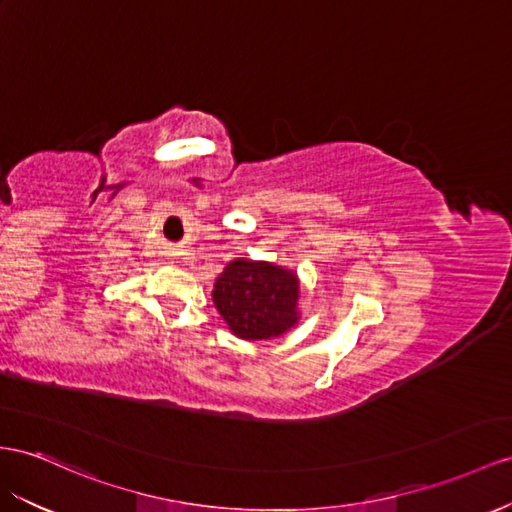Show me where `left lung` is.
<instances>
[{
	"instance_id": "1",
	"label": "left lung",
	"mask_w": 512,
	"mask_h": 512,
	"mask_svg": "<svg viewBox=\"0 0 512 512\" xmlns=\"http://www.w3.org/2000/svg\"><path fill=\"white\" fill-rule=\"evenodd\" d=\"M296 300V274L266 261H231L214 285L218 313L235 335L248 342L292 329L298 320Z\"/></svg>"
}]
</instances>
